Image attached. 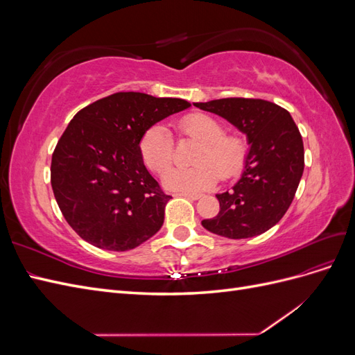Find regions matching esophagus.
<instances>
[{"mask_svg": "<svg viewBox=\"0 0 355 355\" xmlns=\"http://www.w3.org/2000/svg\"><path fill=\"white\" fill-rule=\"evenodd\" d=\"M175 196H179V197H187L189 200H198L201 196L200 194H192V192H176Z\"/></svg>", "mask_w": 355, "mask_h": 355, "instance_id": "obj_1", "label": "esophagus"}]
</instances>
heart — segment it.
Here are the masks:
<instances>
[{"mask_svg": "<svg viewBox=\"0 0 355 355\" xmlns=\"http://www.w3.org/2000/svg\"><path fill=\"white\" fill-rule=\"evenodd\" d=\"M176 132L182 137L198 142L192 167L170 168L163 176V185L170 191L200 192L216 184L218 178L231 179L243 170L249 144L241 133H225L223 124L209 114L196 112L185 115L176 123ZM139 153L145 166L163 171L173 159V141L166 127H149L139 141Z\"/></svg>", "mask_w": 355, "mask_h": 355, "instance_id": "obj_1", "label": "heart"}]
</instances>
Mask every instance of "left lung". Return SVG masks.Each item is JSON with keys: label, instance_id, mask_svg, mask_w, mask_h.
Returning <instances> with one entry per match:
<instances>
[{"label": "left lung", "instance_id": "8db88e82", "mask_svg": "<svg viewBox=\"0 0 355 355\" xmlns=\"http://www.w3.org/2000/svg\"><path fill=\"white\" fill-rule=\"evenodd\" d=\"M194 105L230 121L250 145L240 180L216 196L218 216L201 225L231 240L263 234L284 216L304 173V142L292 115L262 99L227 98Z\"/></svg>", "mask_w": 355, "mask_h": 355}]
</instances>
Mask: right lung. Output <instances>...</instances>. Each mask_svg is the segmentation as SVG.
<instances>
[{"label":"right lung","mask_w":355,"mask_h":355,"mask_svg":"<svg viewBox=\"0 0 355 355\" xmlns=\"http://www.w3.org/2000/svg\"><path fill=\"white\" fill-rule=\"evenodd\" d=\"M189 106L184 99L120 92L75 114L53 153L50 178L63 218L83 240L125 252L163 227L171 197L149 175L139 141Z\"/></svg>","instance_id":"obj_1"}]
</instances>
